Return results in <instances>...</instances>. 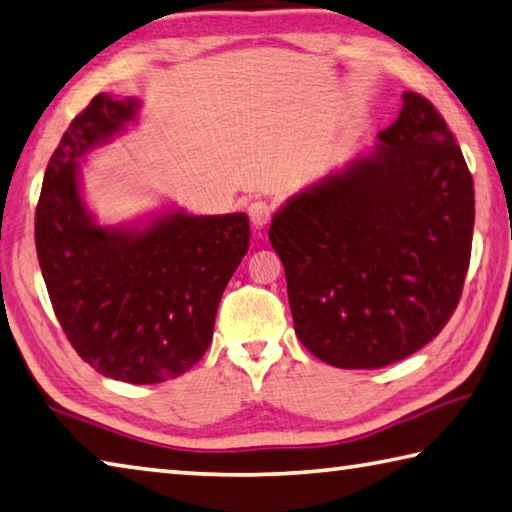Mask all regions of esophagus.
Segmentation results:
<instances>
[{
	"mask_svg": "<svg viewBox=\"0 0 512 512\" xmlns=\"http://www.w3.org/2000/svg\"><path fill=\"white\" fill-rule=\"evenodd\" d=\"M248 217H250V224L255 228H264L273 217V206L268 201H253L248 206Z\"/></svg>",
	"mask_w": 512,
	"mask_h": 512,
	"instance_id": "obj_1",
	"label": "esophagus"
}]
</instances>
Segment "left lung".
<instances>
[{"label":"left lung","instance_id":"8db88e82","mask_svg":"<svg viewBox=\"0 0 512 512\" xmlns=\"http://www.w3.org/2000/svg\"><path fill=\"white\" fill-rule=\"evenodd\" d=\"M403 100L371 154L288 201L268 230L297 338L333 367L412 356L448 324L466 282L472 174L432 102Z\"/></svg>","mask_w":512,"mask_h":512}]
</instances>
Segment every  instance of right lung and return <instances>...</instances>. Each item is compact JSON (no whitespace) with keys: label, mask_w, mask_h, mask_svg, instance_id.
<instances>
[{"label":"right lung","mask_w":512,"mask_h":512,"mask_svg":"<svg viewBox=\"0 0 512 512\" xmlns=\"http://www.w3.org/2000/svg\"><path fill=\"white\" fill-rule=\"evenodd\" d=\"M98 94L46 167L35 248L55 318L98 374L132 385L176 378L206 353L219 300L250 246L248 217L176 212L143 232L100 228L78 192L76 156L134 118Z\"/></svg>","instance_id":"1"}]
</instances>
